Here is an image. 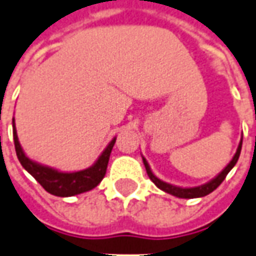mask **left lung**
<instances>
[{"mask_svg": "<svg viewBox=\"0 0 256 256\" xmlns=\"http://www.w3.org/2000/svg\"><path fill=\"white\" fill-rule=\"evenodd\" d=\"M241 146H242V138L240 140V144H238V148H237V151L234 154L233 159L228 162V165L223 169V170L216 176L215 178H212L210 182L208 183L202 184V186H198V187H178V186H173V184L165 183V182H162L160 178H158L151 170V168L148 165V162H146V159L142 156V162H144V166H146V170L148 173V178H151L154 182V184L160 188L162 191H165L168 194H172V196H178V198H201V196H205L210 194L212 191L216 190L220 183L226 178L228 176V173L234 168V165L237 164V160H238V156H240L241 152Z\"/></svg>", "mask_w": 256, "mask_h": 256, "instance_id": "left-lung-1", "label": "left lung"}]
</instances>
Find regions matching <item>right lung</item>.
<instances>
[{"label":"right lung","instance_id":"1","mask_svg":"<svg viewBox=\"0 0 256 256\" xmlns=\"http://www.w3.org/2000/svg\"><path fill=\"white\" fill-rule=\"evenodd\" d=\"M12 128H14V141H15L16 155L19 162L33 178L42 186V188L48 191L50 194L56 196H72L92 190L101 183V180L106 173L110 155L112 148L115 146V138H112L102 154L98 156L96 164L84 170L78 172H60L50 166L41 165L36 160H32L23 151L22 146L18 138L15 128V118L12 119Z\"/></svg>","mask_w":256,"mask_h":256}]
</instances>
